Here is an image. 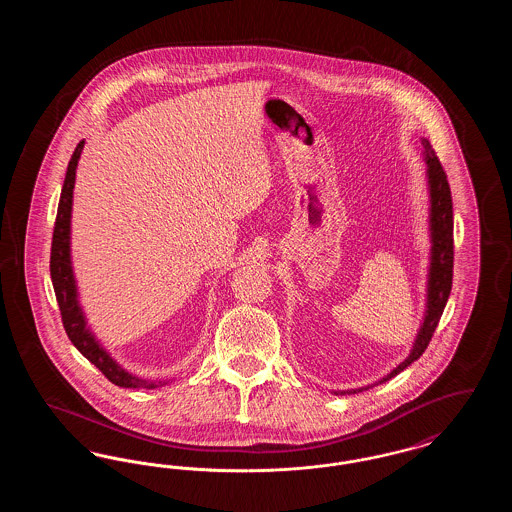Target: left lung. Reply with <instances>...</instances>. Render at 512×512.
<instances>
[{"label": "left lung", "instance_id": "1", "mask_svg": "<svg viewBox=\"0 0 512 512\" xmlns=\"http://www.w3.org/2000/svg\"><path fill=\"white\" fill-rule=\"evenodd\" d=\"M424 147V159L428 165V186H430V232H432V261H430V278H428V305L424 322L420 326V332L414 340L411 355L393 368L386 378H382L378 384L388 382L393 376H397L401 370L414 363L428 347L436 328L439 318L443 315L445 303L449 299L451 286H453V201H451V190L447 182V174L439 163L436 151L430 146L428 140H422ZM370 388V386H368ZM361 390L341 391L345 393H357ZM340 395V393H338Z\"/></svg>", "mask_w": 512, "mask_h": 512}]
</instances>
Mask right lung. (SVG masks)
Segmentation results:
<instances>
[{"label":"right lung","mask_w":512,"mask_h":512,"mask_svg":"<svg viewBox=\"0 0 512 512\" xmlns=\"http://www.w3.org/2000/svg\"><path fill=\"white\" fill-rule=\"evenodd\" d=\"M84 147V140L74 149L73 157L67 167V176L63 182L61 199L57 207V219L53 226V238H51V257H49V272L51 282L57 297V305L61 311V320L65 326V332L74 347L92 363L98 366L101 374L113 382L119 388H146L153 390L159 386H165V382H151L142 380L138 376H132L122 366L117 365L109 353L99 345L92 332L86 326V318L82 315V309L78 305L76 284H74L73 267H71V209H73V188L76 178V165L80 159Z\"/></svg>","instance_id":"right-lung-1"}]
</instances>
